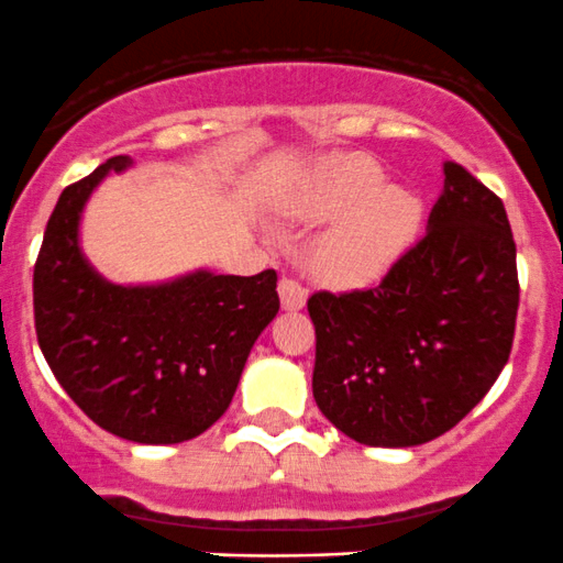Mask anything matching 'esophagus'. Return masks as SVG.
<instances>
[{
	"mask_svg": "<svg viewBox=\"0 0 563 563\" xmlns=\"http://www.w3.org/2000/svg\"><path fill=\"white\" fill-rule=\"evenodd\" d=\"M279 298H282L284 311H300V308L306 306L308 292H306V287H300L295 279H282L279 282Z\"/></svg>",
	"mask_w": 563,
	"mask_h": 563,
	"instance_id": "1",
	"label": "esophagus"
}]
</instances>
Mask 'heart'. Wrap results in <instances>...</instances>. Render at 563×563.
<instances>
[{"mask_svg":"<svg viewBox=\"0 0 563 563\" xmlns=\"http://www.w3.org/2000/svg\"><path fill=\"white\" fill-rule=\"evenodd\" d=\"M284 212L306 223L330 220L313 239V271L334 287H364L407 255L426 205L415 188L385 183L369 156L351 154L316 164L284 201Z\"/></svg>","mask_w":563,"mask_h":563,"instance_id":"b5f03b06","label":"heart"}]
</instances>
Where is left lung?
Segmentation results:
<instances>
[{"mask_svg":"<svg viewBox=\"0 0 563 563\" xmlns=\"http://www.w3.org/2000/svg\"><path fill=\"white\" fill-rule=\"evenodd\" d=\"M428 233L372 289L316 292L313 399L366 446H418L457 426L508 364L519 311L503 201L444 162Z\"/></svg>","mask_w":563,"mask_h":563,"instance_id":"8db88e82","label":"left lung"}]
</instances>
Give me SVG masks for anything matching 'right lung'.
<instances>
[{
	"instance_id": "right-lung-1",
	"label": "right lung",
	"mask_w": 563,
	"mask_h": 563,
	"mask_svg": "<svg viewBox=\"0 0 563 563\" xmlns=\"http://www.w3.org/2000/svg\"><path fill=\"white\" fill-rule=\"evenodd\" d=\"M113 156L60 194L34 265L40 349L74 404L135 444L197 439L229 409L244 364L279 313L276 271L225 276L199 268L159 284H113L79 247L87 199Z\"/></svg>"
}]
</instances>
